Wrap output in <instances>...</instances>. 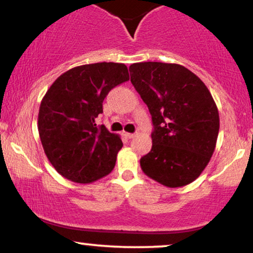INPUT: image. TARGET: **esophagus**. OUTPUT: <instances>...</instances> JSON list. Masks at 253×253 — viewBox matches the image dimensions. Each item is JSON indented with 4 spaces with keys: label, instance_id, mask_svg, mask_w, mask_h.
Segmentation results:
<instances>
[{
    "label": "esophagus",
    "instance_id": "1",
    "mask_svg": "<svg viewBox=\"0 0 253 253\" xmlns=\"http://www.w3.org/2000/svg\"><path fill=\"white\" fill-rule=\"evenodd\" d=\"M123 135L126 136V138H129V139H130V138H133V137H135V133H130V132H124Z\"/></svg>",
    "mask_w": 253,
    "mask_h": 253
}]
</instances>
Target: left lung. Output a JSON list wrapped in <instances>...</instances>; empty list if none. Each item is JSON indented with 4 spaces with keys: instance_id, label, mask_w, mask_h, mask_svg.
I'll use <instances>...</instances> for the list:
<instances>
[{
    "instance_id": "8db88e82",
    "label": "left lung",
    "mask_w": 253,
    "mask_h": 253,
    "mask_svg": "<svg viewBox=\"0 0 253 253\" xmlns=\"http://www.w3.org/2000/svg\"><path fill=\"white\" fill-rule=\"evenodd\" d=\"M129 70L154 124L151 151L141 158L143 172L168 188L188 185L216 148L219 114L212 96L183 65L142 62Z\"/></svg>"
}]
</instances>
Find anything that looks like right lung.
<instances>
[{
	"label": "right lung",
	"mask_w": 253,
	"mask_h": 253,
	"mask_svg": "<svg viewBox=\"0 0 253 253\" xmlns=\"http://www.w3.org/2000/svg\"><path fill=\"white\" fill-rule=\"evenodd\" d=\"M129 81L126 64L102 62L62 74L43 97L39 133L48 160L67 179L86 184L107 176L123 143L95 120L111 89Z\"/></svg>",
	"instance_id": "1"
}]
</instances>
